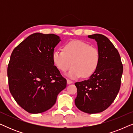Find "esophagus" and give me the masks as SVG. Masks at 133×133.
I'll use <instances>...</instances> for the list:
<instances>
[{
  "label": "esophagus",
  "mask_w": 133,
  "mask_h": 133,
  "mask_svg": "<svg viewBox=\"0 0 133 133\" xmlns=\"http://www.w3.org/2000/svg\"><path fill=\"white\" fill-rule=\"evenodd\" d=\"M66 81H67V83H68V84H71V83H72V81H71V80H70V79H67Z\"/></svg>",
  "instance_id": "esophagus-1"
}]
</instances>
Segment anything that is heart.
Masks as SVG:
<instances>
[{
    "label": "heart",
    "mask_w": 133,
    "mask_h": 133,
    "mask_svg": "<svg viewBox=\"0 0 133 133\" xmlns=\"http://www.w3.org/2000/svg\"><path fill=\"white\" fill-rule=\"evenodd\" d=\"M63 50L64 51H54L52 58L54 65L62 72L67 71L73 66L66 74L68 77H88L96 71L100 59L99 51L96 47L75 40L67 43Z\"/></svg>",
    "instance_id": "b5f03b06"
}]
</instances>
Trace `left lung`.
I'll return each mask as SVG.
<instances>
[{"instance_id": "1", "label": "left lung", "mask_w": 133, "mask_h": 133, "mask_svg": "<svg viewBox=\"0 0 133 133\" xmlns=\"http://www.w3.org/2000/svg\"><path fill=\"white\" fill-rule=\"evenodd\" d=\"M88 37L97 42L99 63L88 80L75 83V105L82 111L95 114L108 108L116 99L121 88L123 65L119 52L106 36L94 34Z\"/></svg>"}]
</instances>
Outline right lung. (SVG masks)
Instances as JSON below:
<instances>
[{
	"instance_id": "add662e5",
	"label": "right lung",
	"mask_w": 133,
	"mask_h": 133,
	"mask_svg": "<svg viewBox=\"0 0 133 133\" xmlns=\"http://www.w3.org/2000/svg\"><path fill=\"white\" fill-rule=\"evenodd\" d=\"M61 41L56 34L36 32L12 51L7 70L9 88L18 105L30 113L50 109L66 88V80L52 58Z\"/></svg>"
}]
</instances>
